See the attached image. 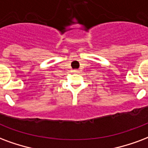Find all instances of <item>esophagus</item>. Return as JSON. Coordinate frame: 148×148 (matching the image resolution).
<instances>
[{"label":"esophagus","instance_id":"34e87169","mask_svg":"<svg viewBox=\"0 0 148 148\" xmlns=\"http://www.w3.org/2000/svg\"><path fill=\"white\" fill-rule=\"evenodd\" d=\"M73 72H74V73H78V72H79V71H78V70H74V71H73Z\"/></svg>","mask_w":148,"mask_h":148}]
</instances>
